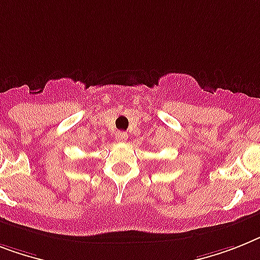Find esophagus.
<instances>
[{"label":"esophagus","mask_w":260,"mask_h":260,"mask_svg":"<svg viewBox=\"0 0 260 260\" xmlns=\"http://www.w3.org/2000/svg\"><path fill=\"white\" fill-rule=\"evenodd\" d=\"M115 138H117L118 142H125L126 139H127V134L126 133H118Z\"/></svg>","instance_id":"esophagus-1"}]
</instances>
